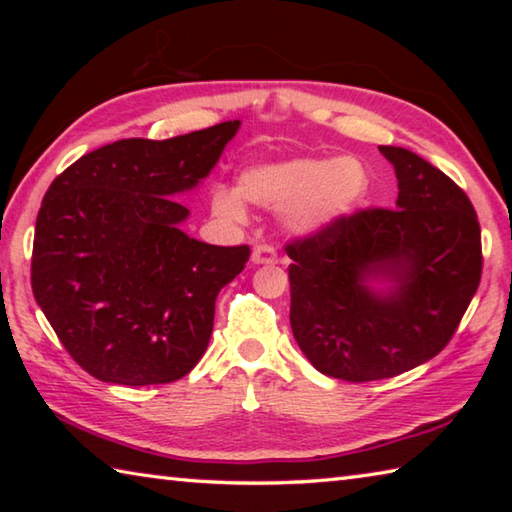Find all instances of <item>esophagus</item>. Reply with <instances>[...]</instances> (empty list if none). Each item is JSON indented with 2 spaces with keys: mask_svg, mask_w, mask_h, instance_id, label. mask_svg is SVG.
<instances>
[{
  "mask_svg": "<svg viewBox=\"0 0 512 512\" xmlns=\"http://www.w3.org/2000/svg\"><path fill=\"white\" fill-rule=\"evenodd\" d=\"M250 259H253V264L273 266V264H277V253H275V248L262 244V246H255L253 257H250Z\"/></svg>",
  "mask_w": 512,
  "mask_h": 512,
  "instance_id": "34e87169",
  "label": "esophagus"
}]
</instances>
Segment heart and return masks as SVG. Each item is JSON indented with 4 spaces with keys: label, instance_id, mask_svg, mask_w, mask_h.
<instances>
[{
    "label": "heart",
    "instance_id": "1",
    "mask_svg": "<svg viewBox=\"0 0 512 512\" xmlns=\"http://www.w3.org/2000/svg\"><path fill=\"white\" fill-rule=\"evenodd\" d=\"M368 189V169L352 155H300L248 164L239 171L237 189L212 187L210 205L219 219L232 223L246 219L244 201L266 210H287L293 232L320 235L357 212Z\"/></svg>",
    "mask_w": 512,
    "mask_h": 512
}]
</instances>
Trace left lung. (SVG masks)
<instances>
[{
	"instance_id": "8db88e82",
	"label": "left lung",
	"mask_w": 512,
	"mask_h": 512,
	"mask_svg": "<svg viewBox=\"0 0 512 512\" xmlns=\"http://www.w3.org/2000/svg\"><path fill=\"white\" fill-rule=\"evenodd\" d=\"M395 210H363L287 253L291 329L327 377L388 379L452 339L481 280V228L452 178L400 146H379Z\"/></svg>"
}]
</instances>
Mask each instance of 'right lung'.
<instances>
[{
  "label": "right lung",
  "mask_w": 512,
  "mask_h": 512,
  "mask_svg": "<svg viewBox=\"0 0 512 512\" xmlns=\"http://www.w3.org/2000/svg\"><path fill=\"white\" fill-rule=\"evenodd\" d=\"M239 126L112 142L47 189L33 237V296L92 377L169 384L203 357L216 296L244 271L250 248L189 237V210L176 198L210 176Z\"/></svg>",
  "instance_id": "obj_1"
}]
</instances>
